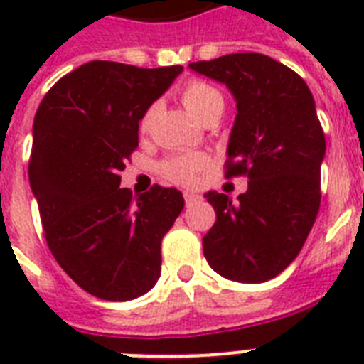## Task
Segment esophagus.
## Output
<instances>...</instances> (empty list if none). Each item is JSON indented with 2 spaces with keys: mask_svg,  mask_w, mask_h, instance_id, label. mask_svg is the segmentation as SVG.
Wrapping results in <instances>:
<instances>
[{
  "mask_svg": "<svg viewBox=\"0 0 364 364\" xmlns=\"http://www.w3.org/2000/svg\"><path fill=\"white\" fill-rule=\"evenodd\" d=\"M183 198H185V204L191 205V204H194V202H198L200 196H198V194H194V193H185V194H183Z\"/></svg>",
  "mask_w": 364,
  "mask_h": 364,
  "instance_id": "esophagus-1",
  "label": "esophagus"
}]
</instances>
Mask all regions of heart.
<instances>
[{"label":"heart","mask_w":364,"mask_h":364,"mask_svg":"<svg viewBox=\"0 0 364 364\" xmlns=\"http://www.w3.org/2000/svg\"><path fill=\"white\" fill-rule=\"evenodd\" d=\"M181 102L185 109L202 124L215 122L225 111V96H223L221 90L210 82L202 81V79H191L183 85ZM154 115H156V105H149L139 119V124H137L139 134H149ZM208 162L210 160L204 153L176 154V156L162 160L160 176L164 177L166 181L176 183V185H191L196 173L204 170Z\"/></svg>","instance_id":"obj_1"}]
</instances>
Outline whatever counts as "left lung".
I'll use <instances>...</instances> for the list:
<instances>
[{"mask_svg": "<svg viewBox=\"0 0 364 364\" xmlns=\"http://www.w3.org/2000/svg\"><path fill=\"white\" fill-rule=\"evenodd\" d=\"M188 68L234 94L238 115L225 177L249 179L238 202L205 194L217 221L202 240L204 257L227 279L268 282L296 259L321 204L325 134L316 102L299 73L264 54H227Z\"/></svg>", "mask_w": 364, "mask_h": 364, "instance_id": "obj_1", "label": "left lung"}]
</instances>
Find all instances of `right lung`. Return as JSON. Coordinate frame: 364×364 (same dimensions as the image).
<instances>
[{
  "mask_svg": "<svg viewBox=\"0 0 364 364\" xmlns=\"http://www.w3.org/2000/svg\"><path fill=\"white\" fill-rule=\"evenodd\" d=\"M181 65L143 70L94 60L54 85L33 119L30 173L45 240L87 293L122 302L160 277V243L181 213L177 188H119L137 124Z\"/></svg>",
  "mask_w": 364,
  "mask_h": 364,
  "instance_id": "right-lung-1",
  "label": "right lung"
}]
</instances>
